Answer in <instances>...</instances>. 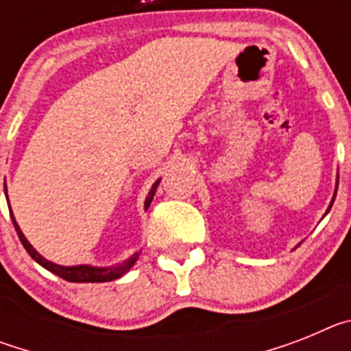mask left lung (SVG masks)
<instances>
[{
	"label": "left lung",
	"mask_w": 351,
	"mask_h": 351,
	"mask_svg": "<svg viewBox=\"0 0 351 351\" xmlns=\"http://www.w3.org/2000/svg\"><path fill=\"white\" fill-rule=\"evenodd\" d=\"M337 181H339V176H337ZM336 193H337V182H336V191H334V197H332V202H330V206H328V209H327V213L328 210H330V207H332V204H334V198H336ZM325 213V214H327Z\"/></svg>",
	"instance_id": "8db88e82"
}]
</instances>
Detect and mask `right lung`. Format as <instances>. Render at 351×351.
I'll return each mask as SVG.
<instances>
[{"mask_svg":"<svg viewBox=\"0 0 351 351\" xmlns=\"http://www.w3.org/2000/svg\"><path fill=\"white\" fill-rule=\"evenodd\" d=\"M158 184H160V179H158V181L153 184V188L149 190L147 198H145V210H147V207L151 206V202H153V197L154 193H156ZM5 190H6V186H5ZM6 202H8V195H6ZM10 216H12V221H14L15 230H17L19 239H21V243H23V246L26 247V251L29 253L31 258L35 260V262H38L40 265L47 269V271L54 272L56 276H60V278H63V280L66 281H71V283H105V281L117 280V278L126 274V272L133 267V263L137 262L138 255H141V253H133L128 260L117 263V265H112V267H93V265H71V267H66V265H58V263L49 262L47 258H43L38 251L27 243V239L24 237V234L21 232V228H19L17 221H15L12 209H10Z\"/></svg>","mask_w":351,"mask_h":351,"instance_id":"1","label":"right lung"}]
</instances>
